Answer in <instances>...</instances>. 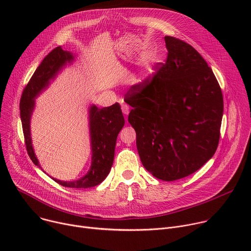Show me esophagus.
Returning <instances> with one entry per match:
<instances>
[{
    "instance_id": "esophagus-1",
    "label": "esophagus",
    "mask_w": 251,
    "mask_h": 251,
    "mask_svg": "<svg viewBox=\"0 0 251 251\" xmlns=\"http://www.w3.org/2000/svg\"><path fill=\"white\" fill-rule=\"evenodd\" d=\"M121 109H122V112L125 114V115H128L130 110H129V106L127 104H122L121 106Z\"/></svg>"
}]
</instances>
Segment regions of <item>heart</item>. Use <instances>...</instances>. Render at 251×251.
I'll use <instances>...</instances> for the list:
<instances>
[{"mask_svg": "<svg viewBox=\"0 0 251 251\" xmlns=\"http://www.w3.org/2000/svg\"><path fill=\"white\" fill-rule=\"evenodd\" d=\"M153 56H154V55H152V54H150V55H148V57H149V58H150V59H153Z\"/></svg>", "mask_w": 251, "mask_h": 251, "instance_id": "heart-1", "label": "heart"}]
</instances>
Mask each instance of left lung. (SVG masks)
I'll return each mask as SVG.
<instances>
[{
    "instance_id": "8db88e82",
    "label": "left lung",
    "mask_w": 251,
    "mask_h": 251,
    "mask_svg": "<svg viewBox=\"0 0 251 251\" xmlns=\"http://www.w3.org/2000/svg\"><path fill=\"white\" fill-rule=\"evenodd\" d=\"M168 57L150 79L133 85L125 99L128 121L145 169L159 180L188 176L216 153L224 98L202 56L189 44L165 37Z\"/></svg>"
}]
</instances>
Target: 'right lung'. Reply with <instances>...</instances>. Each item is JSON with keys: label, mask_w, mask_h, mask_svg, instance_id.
Wrapping results in <instances>:
<instances>
[{"label": "right lung", "mask_w": 251, "mask_h": 251, "mask_svg": "<svg viewBox=\"0 0 251 251\" xmlns=\"http://www.w3.org/2000/svg\"><path fill=\"white\" fill-rule=\"evenodd\" d=\"M74 60L75 55L70 51L63 50L61 47L52 50L35 69L21 97L20 111L26 151L33 164L41 169L42 167L33 151L30 136V118L34 109L35 98L49 87L50 81L56 77L67 63ZM88 113L92 153L90 169L85 176L74 182H63L52 177L53 181L63 187L75 189L95 187L105 180L111 170L117 136L125 124L121 107L119 103H115L100 109L97 106L91 105Z\"/></svg>", "instance_id": "right-lung-1"}]
</instances>
